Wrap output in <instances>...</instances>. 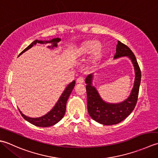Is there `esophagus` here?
Returning <instances> with one entry per match:
<instances>
[{"instance_id": "34e87169", "label": "esophagus", "mask_w": 158, "mask_h": 158, "mask_svg": "<svg viewBox=\"0 0 158 158\" xmlns=\"http://www.w3.org/2000/svg\"><path fill=\"white\" fill-rule=\"evenodd\" d=\"M84 80H85V79H84L83 77L82 76H80V77H78V78H77L76 82H77V83L82 84V83L84 82Z\"/></svg>"}]
</instances>
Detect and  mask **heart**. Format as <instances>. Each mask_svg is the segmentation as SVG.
<instances>
[{
    "label": "heart",
    "instance_id": "heart-1",
    "mask_svg": "<svg viewBox=\"0 0 158 158\" xmlns=\"http://www.w3.org/2000/svg\"><path fill=\"white\" fill-rule=\"evenodd\" d=\"M99 48V44L96 41H86L73 51V56L75 58L86 56L96 53L93 56V62H96L99 56V53L96 52Z\"/></svg>",
    "mask_w": 158,
    "mask_h": 158
}]
</instances>
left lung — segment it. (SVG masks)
<instances>
[{
    "label": "left lung",
    "instance_id": "1",
    "mask_svg": "<svg viewBox=\"0 0 158 158\" xmlns=\"http://www.w3.org/2000/svg\"><path fill=\"white\" fill-rule=\"evenodd\" d=\"M127 56L134 66L135 78L133 88L127 99L119 103H110L104 101L95 86L93 85V73L86 77L87 109L90 117L98 123L111 125L120 123L131 114L136 106L141 80V72L136 56L125 44L118 41L114 59Z\"/></svg>",
    "mask_w": 158,
    "mask_h": 158
}]
</instances>
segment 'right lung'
Segmentation results:
<instances>
[{"mask_svg": "<svg viewBox=\"0 0 158 158\" xmlns=\"http://www.w3.org/2000/svg\"><path fill=\"white\" fill-rule=\"evenodd\" d=\"M61 41V39L56 37L50 40H35L32 42L29 46L22 51V52L19 54L18 56H20L21 54L25 52L26 51L29 50L35 45L37 44H51L50 46H47L48 48L50 49H54V48H56L58 46V43H59ZM76 84L75 80H73L72 82H70L68 85L66 86V88L64 90L62 94L60 96L59 99H58L56 104L54 105V107L51 109V110L48 112L47 114H44L42 117H37V118H32L30 117H27L22 112V111L19 109L20 114L26 121L29 122L31 124L34 125H36L38 127H47L52 126V125H55L58 122H59L62 118H63L64 115H65V111H66V104L67 101L68 99L69 95L72 93V90L74 88Z\"/></svg>", "mask_w": 158, "mask_h": 158, "instance_id": "right-lung-1", "label": "right lung"}]
</instances>
